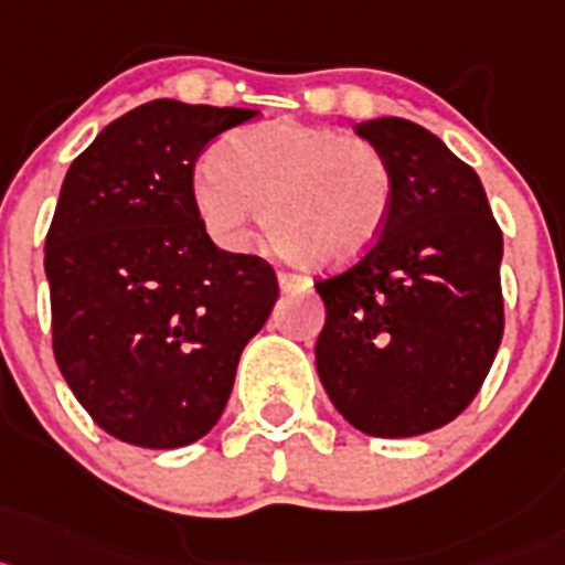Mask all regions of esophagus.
I'll use <instances>...</instances> for the list:
<instances>
[{
	"instance_id": "obj_1",
	"label": "esophagus",
	"mask_w": 565,
	"mask_h": 565,
	"mask_svg": "<svg viewBox=\"0 0 565 565\" xmlns=\"http://www.w3.org/2000/svg\"><path fill=\"white\" fill-rule=\"evenodd\" d=\"M278 287H281V292H307V289H312V278L307 276H298V273H278Z\"/></svg>"
}]
</instances>
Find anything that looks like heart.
Segmentation results:
<instances>
[{"label":"heart","mask_w":565,"mask_h":565,"mask_svg":"<svg viewBox=\"0 0 565 565\" xmlns=\"http://www.w3.org/2000/svg\"><path fill=\"white\" fill-rule=\"evenodd\" d=\"M193 201L224 247H244L255 207H264V227L281 253L303 267H338L384 233L395 170L370 139L276 119L224 136L213 164L195 173Z\"/></svg>","instance_id":"b5f03b06"}]
</instances>
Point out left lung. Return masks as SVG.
<instances>
[{
    "label": "left lung",
    "mask_w": 565,
    "mask_h": 565,
    "mask_svg": "<svg viewBox=\"0 0 565 565\" xmlns=\"http://www.w3.org/2000/svg\"><path fill=\"white\" fill-rule=\"evenodd\" d=\"M395 170V204L361 262L316 284L323 390L355 429L412 438L472 404L503 338V233L472 167L415 121L355 125Z\"/></svg>",
    "instance_id": "left-lung-1"
}]
</instances>
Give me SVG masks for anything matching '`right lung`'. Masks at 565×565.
Instances as JSON below:
<instances>
[{
  "label": "right lung",
  "mask_w": 565,
  "mask_h": 565,
  "mask_svg": "<svg viewBox=\"0 0 565 565\" xmlns=\"http://www.w3.org/2000/svg\"><path fill=\"white\" fill-rule=\"evenodd\" d=\"M255 116L147 102L110 121L62 181L45 238L53 355L87 415L125 444L204 438L278 301L273 267L215 247L193 201L201 150Z\"/></svg>",
  "instance_id": "right-lung-1"
}]
</instances>
